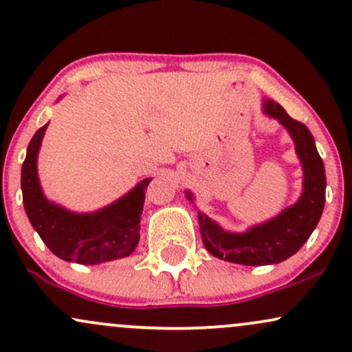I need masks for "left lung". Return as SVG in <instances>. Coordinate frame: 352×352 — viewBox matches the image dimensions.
<instances>
[{
	"instance_id": "left-lung-1",
	"label": "left lung",
	"mask_w": 352,
	"mask_h": 352,
	"mask_svg": "<svg viewBox=\"0 0 352 352\" xmlns=\"http://www.w3.org/2000/svg\"><path fill=\"white\" fill-rule=\"evenodd\" d=\"M263 111L265 114L280 120L294 140V147L305 173L302 193L296 204L283 210L280 215L265 223L254 225L243 233L225 232L212 218L199 212L200 233L205 248L213 256L230 263L261 266L288 260L308 241L324 208V164L319 157L308 127L292 119L274 100H265ZM185 193L187 199L193 201L192 193Z\"/></svg>"
}]
</instances>
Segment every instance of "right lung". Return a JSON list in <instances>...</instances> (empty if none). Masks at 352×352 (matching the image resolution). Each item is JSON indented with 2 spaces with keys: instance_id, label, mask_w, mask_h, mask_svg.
<instances>
[{
  "instance_id": "obj_1",
  "label": "right lung",
  "mask_w": 352,
  "mask_h": 352,
  "mask_svg": "<svg viewBox=\"0 0 352 352\" xmlns=\"http://www.w3.org/2000/svg\"><path fill=\"white\" fill-rule=\"evenodd\" d=\"M43 125L28 145L21 168L23 204L33 228L56 256L80 265H99L129 256L140 238L145 190L144 179L122 199L94 213H74L44 197L38 179V152L46 132Z\"/></svg>"
}]
</instances>
